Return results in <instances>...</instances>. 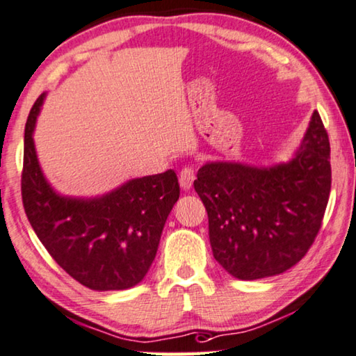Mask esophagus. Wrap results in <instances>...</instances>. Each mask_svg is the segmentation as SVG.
Instances as JSON below:
<instances>
[{
    "instance_id": "obj_1",
    "label": "esophagus",
    "mask_w": 356,
    "mask_h": 356,
    "mask_svg": "<svg viewBox=\"0 0 356 356\" xmlns=\"http://www.w3.org/2000/svg\"><path fill=\"white\" fill-rule=\"evenodd\" d=\"M193 180H195V169L193 168H184L182 171L179 174V182H180V187L184 190H190L193 185Z\"/></svg>"
}]
</instances>
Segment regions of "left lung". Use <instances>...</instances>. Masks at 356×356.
<instances>
[{"label": "left lung", "instance_id": "8db88e82", "mask_svg": "<svg viewBox=\"0 0 356 356\" xmlns=\"http://www.w3.org/2000/svg\"><path fill=\"white\" fill-rule=\"evenodd\" d=\"M330 139L320 113L288 163L211 161L193 185L209 219L214 259L238 280L275 277L305 256L331 192Z\"/></svg>", "mask_w": 356, "mask_h": 356}]
</instances>
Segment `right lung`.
<instances>
[{"mask_svg":"<svg viewBox=\"0 0 356 356\" xmlns=\"http://www.w3.org/2000/svg\"><path fill=\"white\" fill-rule=\"evenodd\" d=\"M44 94L25 124L22 201L25 214L51 257L94 291L139 284L156 256L163 227L179 200L172 169L127 180L94 198L57 193L41 171L33 131Z\"/></svg>","mask_w":356,"mask_h":356,"instance_id":"add662e5","label":"right lung"}]
</instances>
